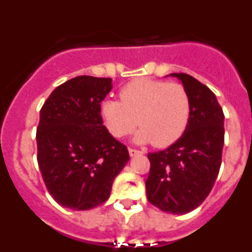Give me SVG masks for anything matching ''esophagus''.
Returning <instances> with one entry per match:
<instances>
[{"label":"esophagus","mask_w":252,"mask_h":252,"mask_svg":"<svg viewBox=\"0 0 252 252\" xmlns=\"http://www.w3.org/2000/svg\"><path fill=\"white\" fill-rule=\"evenodd\" d=\"M128 154H130L131 157H135V155H140V154H142V151L136 150V149L130 148V149H128Z\"/></svg>","instance_id":"obj_1"}]
</instances>
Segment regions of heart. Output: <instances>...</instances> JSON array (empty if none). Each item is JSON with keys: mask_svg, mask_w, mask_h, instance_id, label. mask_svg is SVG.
Segmentation results:
<instances>
[{"mask_svg": "<svg viewBox=\"0 0 252 252\" xmlns=\"http://www.w3.org/2000/svg\"><path fill=\"white\" fill-rule=\"evenodd\" d=\"M120 99H106L99 107L104 126L117 139L139 124L137 142L165 148L183 135L190 119V97L178 82L136 78L120 90Z\"/></svg>", "mask_w": 252, "mask_h": 252, "instance_id": "heart-1", "label": "heart"}]
</instances>
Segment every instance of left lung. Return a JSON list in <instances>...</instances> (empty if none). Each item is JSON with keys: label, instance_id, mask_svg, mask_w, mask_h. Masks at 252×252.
<instances>
[{"label": "left lung", "instance_id": "8db88e82", "mask_svg": "<svg viewBox=\"0 0 252 252\" xmlns=\"http://www.w3.org/2000/svg\"><path fill=\"white\" fill-rule=\"evenodd\" d=\"M190 97V119L179 140L149 153L148 201L164 212L184 215L208 197L221 168L224 115L215 93L186 73H171Z\"/></svg>", "mask_w": 252, "mask_h": 252}]
</instances>
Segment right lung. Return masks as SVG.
Returning a JSON list of instances; mask_svg holds the SVG:
<instances>
[{"label": "right lung", "instance_id": "right-lung-1", "mask_svg": "<svg viewBox=\"0 0 252 252\" xmlns=\"http://www.w3.org/2000/svg\"><path fill=\"white\" fill-rule=\"evenodd\" d=\"M111 90V78L79 75L57 87L40 110L37 164L60 206L86 211L106 202L130 160L127 148L108 132L99 112Z\"/></svg>", "mask_w": 252, "mask_h": 252}]
</instances>
